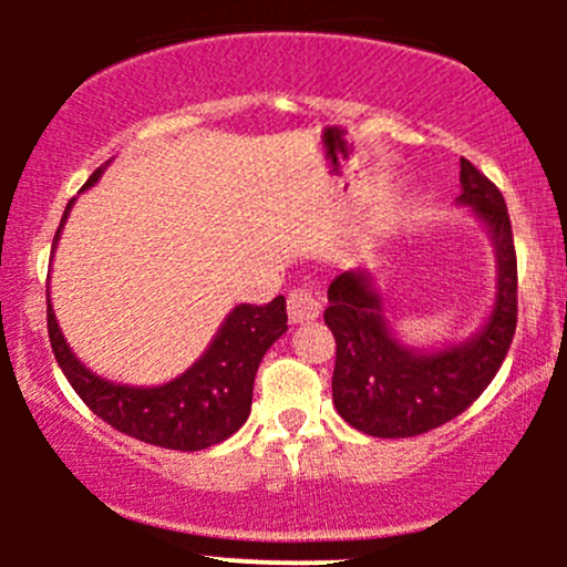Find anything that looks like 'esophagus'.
Here are the masks:
<instances>
[{
    "mask_svg": "<svg viewBox=\"0 0 567 567\" xmlns=\"http://www.w3.org/2000/svg\"><path fill=\"white\" fill-rule=\"evenodd\" d=\"M320 316V299L310 288L299 285L288 293V318L290 323H307Z\"/></svg>",
    "mask_w": 567,
    "mask_h": 567,
    "instance_id": "obj_1",
    "label": "esophagus"
}]
</instances>
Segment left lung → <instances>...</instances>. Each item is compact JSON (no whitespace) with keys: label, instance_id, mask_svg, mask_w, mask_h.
<instances>
[{"label":"left lung","instance_id":"1","mask_svg":"<svg viewBox=\"0 0 567 567\" xmlns=\"http://www.w3.org/2000/svg\"><path fill=\"white\" fill-rule=\"evenodd\" d=\"M461 205H472L494 238L496 299L477 334L442 351H414L392 337L379 290L364 271L329 285L323 320L337 340L331 398L348 425L368 436L405 439L455 420L499 373L518 318V268L505 197L461 158Z\"/></svg>","mask_w":567,"mask_h":567}]
</instances>
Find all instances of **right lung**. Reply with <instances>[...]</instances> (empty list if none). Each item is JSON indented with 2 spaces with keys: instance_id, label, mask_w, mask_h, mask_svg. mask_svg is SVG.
Instances as JSON below:
<instances>
[{
  "instance_id": "obj_1",
  "label": "right lung",
  "mask_w": 567,
  "mask_h": 567,
  "mask_svg": "<svg viewBox=\"0 0 567 567\" xmlns=\"http://www.w3.org/2000/svg\"><path fill=\"white\" fill-rule=\"evenodd\" d=\"M101 173L104 167L90 175L82 192L99 183ZM71 205L73 199L56 227L54 247L71 214ZM45 320H49V340L56 364L93 414L125 436L181 453H194L225 442L247 422L257 364L268 348L288 331L285 296H277L262 307L238 305L216 331L208 351L186 373L162 386H125L101 379L79 362L62 337L51 301Z\"/></svg>"
}]
</instances>
